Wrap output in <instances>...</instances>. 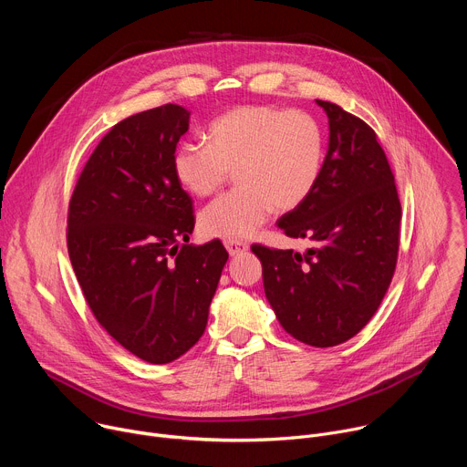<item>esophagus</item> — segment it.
I'll return each instance as SVG.
<instances>
[{
    "label": "esophagus",
    "instance_id": "obj_1",
    "mask_svg": "<svg viewBox=\"0 0 467 467\" xmlns=\"http://www.w3.org/2000/svg\"><path fill=\"white\" fill-rule=\"evenodd\" d=\"M225 249L229 251L231 256H236V254H242L249 249V245L245 242H240V240H227L225 242Z\"/></svg>",
    "mask_w": 467,
    "mask_h": 467
}]
</instances>
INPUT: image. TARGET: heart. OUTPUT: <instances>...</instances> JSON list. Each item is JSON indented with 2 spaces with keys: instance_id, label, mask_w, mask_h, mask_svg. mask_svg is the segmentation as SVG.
I'll use <instances>...</instances> for the list:
<instances>
[{
  "instance_id": "1",
  "label": "heart",
  "mask_w": 467,
  "mask_h": 467,
  "mask_svg": "<svg viewBox=\"0 0 467 467\" xmlns=\"http://www.w3.org/2000/svg\"><path fill=\"white\" fill-rule=\"evenodd\" d=\"M209 135L211 144L184 140L171 155L175 179L197 197L214 193L236 171L238 188L199 214L207 238H249L274 211L301 207L319 182L325 142L306 112L244 105L213 121Z\"/></svg>"
}]
</instances>
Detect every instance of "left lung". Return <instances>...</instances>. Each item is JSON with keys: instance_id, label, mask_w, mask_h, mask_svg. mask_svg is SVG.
Returning <instances> with one entry per match:
<instances>
[{"instance_id": "1", "label": "left lung", "mask_w": 467, "mask_h": 467, "mask_svg": "<svg viewBox=\"0 0 467 467\" xmlns=\"http://www.w3.org/2000/svg\"><path fill=\"white\" fill-rule=\"evenodd\" d=\"M316 103L328 118L323 171L306 202L277 222L312 245L251 251L283 328L306 346L332 348L366 327L391 283L401 203L375 130L335 103Z\"/></svg>"}]
</instances>
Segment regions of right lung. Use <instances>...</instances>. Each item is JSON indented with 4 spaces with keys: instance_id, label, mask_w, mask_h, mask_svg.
Listing matches in <instances>:
<instances>
[{
    "instance_id": "1",
    "label": "right lung",
    "mask_w": 467,
    "mask_h": 467,
    "mask_svg": "<svg viewBox=\"0 0 467 467\" xmlns=\"http://www.w3.org/2000/svg\"><path fill=\"white\" fill-rule=\"evenodd\" d=\"M190 112L162 105L116 123L85 164L68 209V254L99 325L129 353L168 364L203 337L229 258L188 244L190 195L171 170Z\"/></svg>"
}]
</instances>
